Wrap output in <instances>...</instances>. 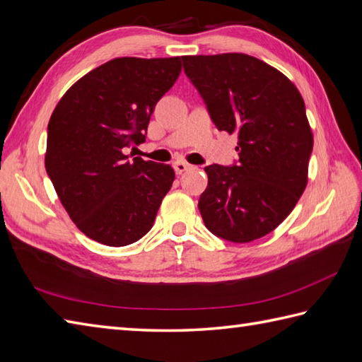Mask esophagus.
Here are the masks:
<instances>
[{
    "instance_id": "34e87169",
    "label": "esophagus",
    "mask_w": 362,
    "mask_h": 362,
    "mask_svg": "<svg viewBox=\"0 0 362 362\" xmlns=\"http://www.w3.org/2000/svg\"><path fill=\"white\" fill-rule=\"evenodd\" d=\"M173 168H174L175 174H182V173H185L187 170H189L191 165H189V163H187V162L177 160V162H174V163H173Z\"/></svg>"
}]
</instances>
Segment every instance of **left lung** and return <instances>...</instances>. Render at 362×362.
I'll return each instance as SVG.
<instances>
[{"mask_svg":"<svg viewBox=\"0 0 362 362\" xmlns=\"http://www.w3.org/2000/svg\"><path fill=\"white\" fill-rule=\"evenodd\" d=\"M219 131L238 132V165L205 166L199 211L216 236L245 243L267 236L296 206L308 182L313 132L298 88L247 54L185 55Z\"/></svg>","mask_w":362,"mask_h":362,"instance_id":"obj_1","label":"left lung"}]
</instances>
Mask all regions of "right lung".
Returning <instances> with one entry per match:
<instances>
[{
	"mask_svg": "<svg viewBox=\"0 0 362 362\" xmlns=\"http://www.w3.org/2000/svg\"><path fill=\"white\" fill-rule=\"evenodd\" d=\"M180 71V57L114 58L75 81L50 115L46 171L92 240L123 247L153 228L174 170L124 151L145 141L151 114Z\"/></svg>",
	"mask_w": 362,
	"mask_h": 362,
	"instance_id": "1",
	"label": "right lung"
}]
</instances>
